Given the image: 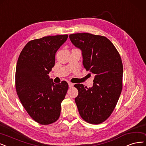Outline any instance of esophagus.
Listing matches in <instances>:
<instances>
[{"instance_id":"34e87169","label":"esophagus","mask_w":146,"mask_h":146,"mask_svg":"<svg viewBox=\"0 0 146 146\" xmlns=\"http://www.w3.org/2000/svg\"><path fill=\"white\" fill-rule=\"evenodd\" d=\"M68 85H69V87H72L74 84H73L72 83H68Z\"/></svg>"}]
</instances>
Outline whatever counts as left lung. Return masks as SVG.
<instances>
[{
    "instance_id": "left-lung-1",
    "label": "left lung",
    "mask_w": 146,
    "mask_h": 146,
    "mask_svg": "<svg viewBox=\"0 0 146 146\" xmlns=\"http://www.w3.org/2000/svg\"><path fill=\"white\" fill-rule=\"evenodd\" d=\"M69 38L82 51L84 67L95 75L92 87L74 85L78 91L75 98L78 112L87 123L100 124L113 113L122 90L120 56L105 36L83 33L71 34Z\"/></svg>"
}]
</instances>
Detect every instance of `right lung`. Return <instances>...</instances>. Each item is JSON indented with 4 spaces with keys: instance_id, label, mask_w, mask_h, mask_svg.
I'll use <instances>...</instances> for the list:
<instances>
[{
    "instance_id": "add662e5",
    "label": "right lung",
    "mask_w": 146,
    "mask_h": 146,
    "mask_svg": "<svg viewBox=\"0 0 146 146\" xmlns=\"http://www.w3.org/2000/svg\"><path fill=\"white\" fill-rule=\"evenodd\" d=\"M68 37L63 35L31 40L17 63V93L27 113L39 124L53 123L60 114L68 84L65 81L55 84L48 74L54 66L57 51Z\"/></svg>"
}]
</instances>
